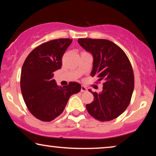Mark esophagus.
Segmentation results:
<instances>
[{
	"mask_svg": "<svg viewBox=\"0 0 156 156\" xmlns=\"http://www.w3.org/2000/svg\"><path fill=\"white\" fill-rule=\"evenodd\" d=\"M87 91V87H85L84 85H82V86H81V91H82V92H85V91Z\"/></svg>",
	"mask_w": 156,
	"mask_h": 156,
	"instance_id": "1",
	"label": "esophagus"
}]
</instances>
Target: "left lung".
Listing matches in <instances>:
<instances>
[{
    "mask_svg": "<svg viewBox=\"0 0 156 156\" xmlns=\"http://www.w3.org/2000/svg\"><path fill=\"white\" fill-rule=\"evenodd\" d=\"M79 44L93 55L91 76L104 80L101 92L89 91L94 101L87 104V112L100 121H108L125 112L131 101L134 88L132 66L122 49L104 39L79 38Z\"/></svg>",
    "mask_w": 156,
    "mask_h": 156,
    "instance_id": "left-lung-1",
    "label": "left lung"
}]
</instances>
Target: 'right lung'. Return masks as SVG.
I'll return each mask as SVG.
<instances>
[{"label": "right lung", "instance_id": "obj_1", "mask_svg": "<svg viewBox=\"0 0 156 156\" xmlns=\"http://www.w3.org/2000/svg\"><path fill=\"white\" fill-rule=\"evenodd\" d=\"M72 42L69 38H60L42 43L23 63L21 92L30 112L40 121L54 120L63 112L69 97L81 90L77 82L61 87L53 80V72L62 67V58Z\"/></svg>", "mask_w": 156, "mask_h": 156}]
</instances>
